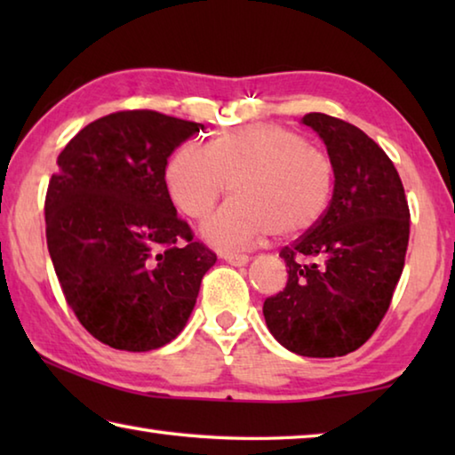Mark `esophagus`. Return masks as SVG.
<instances>
[{"instance_id": "obj_1", "label": "esophagus", "mask_w": 455, "mask_h": 455, "mask_svg": "<svg viewBox=\"0 0 455 455\" xmlns=\"http://www.w3.org/2000/svg\"><path fill=\"white\" fill-rule=\"evenodd\" d=\"M222 259H225L227 263L233 265V267H244L246 263H249V257L238 255V252H225V255H222Z\"/></svg>"}]
</instances>
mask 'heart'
I'll return each instance as SVG.
<instances>
[{
    "label": "heart",
    "instance_id": "obj_1",
    "mask_svg": "<svg viewBox=\"0 0 455 455\" xmlns=\"http://www.w3.org/2000/svg\"><path fill=\"white\" fill-rule=\"evenodd\" d=\"M172 203L203 220L225 195L230 198L206 220L204 238L219 249H243L271 233L295 238L317 227L335 192V164L301 134L275 124L220 130L206 148L182 144L164 166Z\"/></svg>",
    "mask_w": 455,
    "mask_h": 455
}]
</instances>
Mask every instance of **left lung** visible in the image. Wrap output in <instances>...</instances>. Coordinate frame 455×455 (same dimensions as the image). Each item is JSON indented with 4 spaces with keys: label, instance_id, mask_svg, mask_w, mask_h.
Masks as SVG:
<instances>
[{
    "label": "left lung",
    "instance_id": "8db88e82",
    "mask_svg": "<svg viewBox=\"0 0 455 455\" xmlns=\"http://www.w3.org/2000/svg\"><path fill=\"white\" fill-rule=\"evenodd\" d=\"M335 164L325 217L279 257L287 287L263 305L267 327L303 357L359 349L389 309L410 243V206L387 154L363 130L321 112L303 116Z\"/></svg>",
    "mask_w": 455,
    "mask_h": 455
}]
</instances>
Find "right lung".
<instances>
[{
    "label": "right lung",
    "instance_id": "obj_1",
    "mask_svg": "<svg viewBox=\"0 0 455 455\" xmlns=\"http://www.w3.org/2000/svg\"><path fill=\"white\" fill-rule=\"evenodd\" d=\"M203 128L154 110L114 112L60 152L44 206L48 251L76 317L114 349L171 343L217 263L164 184L168 156Z\"/></svg>",
    "mask_w": 455,
    "mask_h": 455
}]
</instances>
